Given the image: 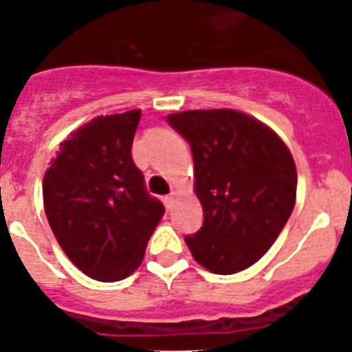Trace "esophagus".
I'll return each instance as SVG.
<instances>
[{
  "label": "esophagus",
  "instance_id": "esophagus-1",
  "mask_svg": "<svg viewBox=\"0 0 352 352\" xmlns=\"http://www.w3.org/2000/svg\"><path fill=\"white\" fill-rule=\"evenodd\" d=\"M177 196H179V190H172V192L168 194V196L165 197V206H166V209H172L173 208V204H175V201H177Z\"/></svg>",
  "mask_w": 352,
  "mask_h": 352
}]
</instances>
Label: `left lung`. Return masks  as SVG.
<instances>
[{"mask_svg":"<svg viewBox=\"0 0 352 352\" xmlns=\"http://www.w3.org/2000/svg\"><path fill=\"white\" fill-rule=\"evenodd\" d=\"M190 144L196 194L204 211L186 236L190 254L214 274H235L269 250L296 199V166L265 124L230 109L186 110L166 117Z\"/></svg>","mask_w":352,"mask_h":352,"instance_id":"left-lung-1","label":"left lung"}]
</instances>
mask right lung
I'll use <instances>...</instances> for the list:
<instances>
[{"mask_svg":"<svg viewBox=\"0 0 352 352\" xmlns=\"http://www.w3.org/2000/svg\"><path fill=\"white\" fill-rule=\"evenodd\" d=\"M140 119L138 109L95 117L63 141L44 175L52 233L69 261L97 281L136 271L165 214L131 155Z\"/></svg>","mask_w":352,"mask_h":352,"instance_id":"1","label":"right lung"}]
</instances>
